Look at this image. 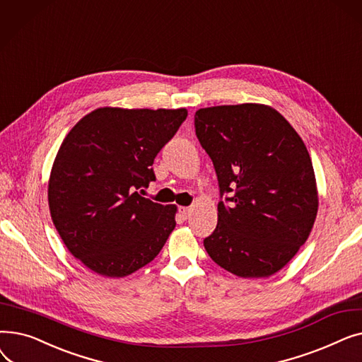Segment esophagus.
<instances>
[{
  "label": "esophagus",
  "mask_w": 362,
  "mask_h": 362,
  "mask_svg": "<svg viewBox=\"0 0 362 362\" xmlns=\"http://www.w3.org/2000/svg\"><path fill=\"white\" fill-rule=\"evenodd\" d=\"M179 213H180V214H182V217L186 220V218L191 217V214H192V208H191V206H180V208H179Z\"/></svg>",
  "instance_id": "obj_1"
}]
</instances>
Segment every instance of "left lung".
<instances>
[{"instance_id":"obj_1","label":"left lung","mask_w":362,"mask_h":362,"mask_svg":"<svg viewBox=\"0 0 362 362\" xmlns=\"http://www.w3.org/2000/svg\"><path fill=\"white\" fill-rule=\"evenodd\" d=\"M195 132L220 194H230L204 239L208 255L243 279L276 274L307 242L318 211L305 144L277 110L255 103L199 108Z\"/></svg>"}]
</instances>
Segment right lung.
I'll return each mask as SVG.
<instances>
[{"label":"right lung","instance_id":"add662e5","mask_svg":"<svg viewBox=\"0 0 362 362\" xmlns=\"http://www.w3.org/2000/svg\"><path fill=\"white\" fill-rule=\"evenodd\" d=\"M187 117L186 108L101 107L76 123L48 180L52 223L69 252L104 277L154 259L176 227V205L142 197L151 165Z\"/></svg>","mask_w":362,"mask_h":362}]
</instances>
